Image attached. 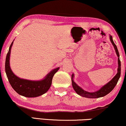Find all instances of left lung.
Listing matches in <instances>:
<instances>
[{
    "label": "left lung",
    "instance_id": "8db88e82",
    "mask_svg": "<svg viewBox=\"0 0 126 126\" xmlns=\"http://www.w3.org/2000/svg\"><path fill=\"white\" fill-rule=\"evenodd\" d=\"M110 39L111 42L113 45L115 49L116 54H117V56H118V69H117V73L114 77L113 78L112 80H110L108 82V84H106V85H105L103 87L100 89L99 90H98V91L94 92H89L87 91H85L84 90L79 87V85H77L76 84V82H74L73 81V78L74 77V74H72V79H71V81H72V85L73 88L75 91L76 92V93L78 94L80 96H82L83 97H85V98H100V97H102L106 95L109 92H110L112 91L113 90V88L115 87L116 84H117V82H118L119 78L120 77V74H121V62L120 60V58H119V53L118 51V49L116 47V45L114 44L112 39V36H110Z\"/></svg>",
    "mask_w": 126,
    "mask_h": 126
}]
</instances>
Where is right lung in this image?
<instances>
[{
    "mask_svg": "<svg viewBox=\"0 0 126 126\" xmlns=\"http://www.w3.org/2000/svg\"><path fill=\"white\" fill-rule=\"evenodd\" d=\"M13 44V41L9 47L7 54L5 62V71L7 79L11 86L16 92L22 96L33 98L39 96L47 92L52 84V79L59 67H58L50 71L44 79L41 81H30L21 79L17 77L12 72L10 67V55L11 48Z\"/></svg>",
    "mask_w": 126,
    "mask_h": 126,
    "instance_id": "1",
    "label": "right lung"
}]
</instances>
